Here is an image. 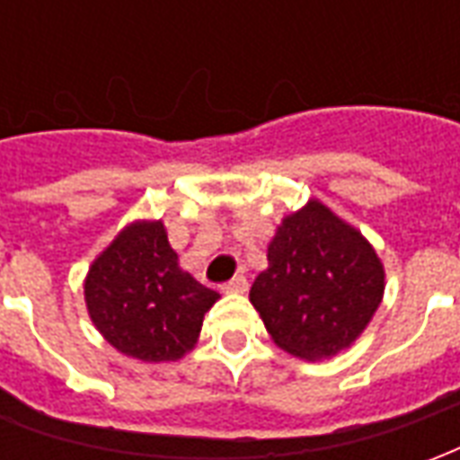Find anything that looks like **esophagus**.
Returning <instances> with one entry per match:
<instances>
[{
    "label": "esophagus",
    "instance_id": "34e87169",
    "mask_svg": "<svg viewBox=\"0 0 460 460\" xmlns=\"http://www.w3.org/2000/svg\"><path fill=\"white\" fill-rule=\"evenodd\" d=\"M221 288L226 290V293H243V290L249 288V280H246V276H243V273H239V276H234L231 280H226Z\"/></svg>",
    "mask_w": 460,
    "mask_h": 460
}]
</instances>
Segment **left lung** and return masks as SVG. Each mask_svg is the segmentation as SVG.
<instances>
[{
	"instance_id": "8db88e82",
	"label": "left lung",
	"mask_w": 460,
	"mask_h": 460,
	"mask_svg": "<svg viewBox=\"0 0 460 460\" xmlns=\"http://www.w3.org/2000/svg\"><path fill=\"white\" fill-rule=\"evenodd\" d=\"M385 293V269L362 234L310 201L283 219L269 269L249 298L270 338L303 359L338 355L367 328Z\"/></svg>"
}]
</instances>
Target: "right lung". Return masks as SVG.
<instances>
[{"mask_svg":"<svg viewBox=\"0 0 460 460\" xmlns=\"http://www.w3.org/2000/svg\"><path fill=\"white\" fill-rule=\"evenodd\" d=\"M217 298L180 269L162 221L128 226L85 279L95 328L122 355L145 362H170L191 349Z\"/></svg>","mask_w":460,"mask_h":460,"instance_id":"add662e5","label":"right lung"}]
</instances>
